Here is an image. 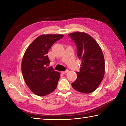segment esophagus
<instances>
[{
	"label": "esophagus",
	"mask_w": 126,
	"mask_h": 126,
	"mask_svg": "<svg viewBox=\"0 0 126 126\" xmlns=\"http://www.w3.org/2000/svg\"><path fill=\"white\" fill-rule=\"evenodd\" d=\"M68 70H65V71H62L61 73L63 74H65L66 73H68Z\"/></svg>",
	"instance_id": "esophagus-1"
}]
</instances>
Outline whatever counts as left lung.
Instances as JSON below:
<instances>
[{
    "instance_id": "left-lung-1",
    "label": "left lung",
    "mask_w": 126,
    "mask_h": 126,
    "mask_svg": "<svg viewBox=\"0 0 126 126\" xmlns=\"http://www.w3.org/2000/svg\"><path fill=\"white\" fill-rule=\"evenodd\" d=\"M75 43L77 56L82 61L77 77L72 83L74 89L84 94L97 89L103 79L105 63L102 51L92 37L84 32H75L68 34Z\"/></svg>"
}]
</instances>
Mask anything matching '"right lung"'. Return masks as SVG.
Here are the masks:
<instances>
[{
	"mask_svg": "<svg viewBox=\"0 0 126 126\" xmlns=\"http://www.w3.org/2000/svg\"><path fill=\"white\" fill-rule=\"evenodd\" d=\"M63 37L62 34H43L32 42L24 55L22 62L24 79L37 95H47L57 86L60 74L51 66L47 68L50 60L47 54L52 45Z\"/></svg>",
	"mask_w": 126,
	"mask_h": 126,
	"instance_id": "right-lung-1",
	"label": "right lung"
}]
</instances>
